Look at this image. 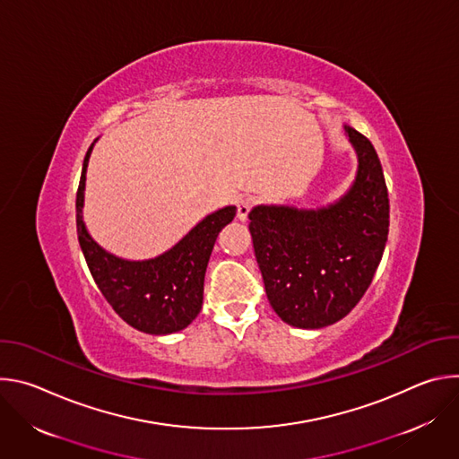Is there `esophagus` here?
I'll return each instance as SVG.
<instances>
[{
	"mask_svg": "<svg viewBox=\"0 0 459 459\" xmlns=\"http://www.w3.org/2000/svg\"><path fill=\"white\" fill-rule=\"evenodd\" d=\"M250 207H252V202L248 198H243L238 202V220L239 221H247L248 220V212H250Z\"/></svg>",
	"mask_w": 459,
	"mask_h": 459,
	"instance_id": "obj_1",
	"label": "esophagus"
}]
</instances>
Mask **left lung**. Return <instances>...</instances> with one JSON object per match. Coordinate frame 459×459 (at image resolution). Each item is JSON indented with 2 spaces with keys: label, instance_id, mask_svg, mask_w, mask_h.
<instances>
[{
  "label": "left lung",
  "instance_id": "8db88e82",
  "mask_svg": "<svg viewBox=\"0 0 459 459\" xmlns=\"http://www.w3.org/2000/svg\"><path fill=\"white\" fill-rule=\"evenodd\" d=\"M358 156L349 190L329 205H255L250 236L274 312L298 329L345 317L367 292L388 234V192L372 143L349 125Z\"/></svg>",
  "mask_w": 459,
  "mask_h": 459
}]
</instances>
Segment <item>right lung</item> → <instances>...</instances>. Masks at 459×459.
Here are the masks:
<instances>
[{"instance_id": "right-lung-1", "label": "right lung", "mask_w": 459, "mask_h": 459, "mask_svg": "<svg viewBox=\"0 0 459 459\" xmlns=\"http://www.w3.org/2000/svg\"><path fill=\"white\" fill-rule=\"evenodd\" d=\"M96 142L98 138L83 160L76 194L78 239L91 274L116 314L130 326L154 336L183 331L202 310L209 259L218 234L234 220L236 207L229 205L205 216L156 257H119L96 243L83 221L87 167Z\"/></svg>"}]
</instances>
